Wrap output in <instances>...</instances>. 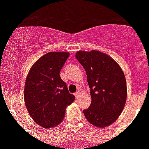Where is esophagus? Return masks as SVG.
<instances>
[{
	"instance_id": "34e87169",
	"label": "esophagus",
	"mask_w": 149,
	"mask_h": 149,
	"mask_svg": "<svg viewBox=\"0 0 149 149\" xmlns=\"http://www.w3.org/2000/svg\"><path fill=\"white\" fill-rule=\"evenodd\" d=\"M79 93H80V92H79V91H77L76 93H74V96H75V97H76V98L78 97H79Z\"/></svg>"
}]
</instances>
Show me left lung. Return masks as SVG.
Returning <instances> with one entry per match:
<instances>
[{
  "label": "left lung",
  "mask_w": 149,
  "mask_h": 149,
  "mask_svg": "<svg viewBox=\"0 0 149 149\" xmlns=\"http://www.w3.org/2000/svg\"><path fill=\"white\" fill-rule=\"evenodd\" d=\"M76 58L86 71L91 104L84 113L98 127L113 124L122 112L127 99L126 79L121 68L101 52L79 51Z\"/></svg>",
  "instance_id": "8db88e82"
}]
</instances>
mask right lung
Instances as JSON below:
<instances>
[{
	"label": "right lung",
	"instance_id": "obj_1",
	"mask_svg": "<svg viewBox=\"0 0 149 149\" xmlns=\"http://www.w3.org/2000/svg\"><path fill=\"white\" fill-rule=\"evenodd\" d=\"M70 56L67 52H50L36 61L27 76L24 103L31 118L45 128L58 125L65 108L74 101L61 79L60 70Z\"/></svg>",
	"mask_w": 149,
	"mask_h": 149
}]
</instances>
